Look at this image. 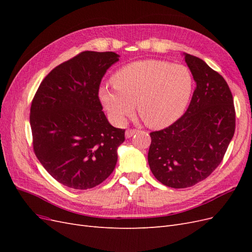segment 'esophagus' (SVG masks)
Wrapping results in <instances>:
<instances>
[{
  "label": "esophagus",
  "instance_id": "34e87169",
  "mask_svg": "<svg viewBox=\"0 0 252 252\" xmlns=\"http://www.w3.org/2000/svg\"><path fill=\"white\" fill-rule=\"evenodd\" d=\"M136 132H138L136 129H127L126 132H125V135H126V138H131V136Z\"/></svg>",
  "mask_w": 252,
  "mask_h": 252
}]
</instances>
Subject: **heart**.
I'll return each instance as SVG.
<instances>
[{
	"instance_id": "1",
	"label": "heart",
	"mask_w": 252,
	"mask_h": 252,
	"mask_svg": "<svg viewBox=\"0 0 252 252\" xmlns=\"http://www.w3.org/2000/svg\"><path fill=\"white\" fill-rule=\"evenodd\" d=\"M114 87L103 86L98 96L112 120L123 124L134 106L148 127L162 129L184 114L193 91L189 68L161 60H144L121 68L112 77Z\"/></svg>"
}]
</instances>
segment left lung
<instances>
[{
  "label": "left lung",
  "mask_w": 252,
  "mask_h": 252,
  "mask_svg": "<svg viewBox=\"0 0 252 252\" xmlns=\"http://www.w3.org/2000/svg\"><path fill=\"white\" fill-rule=\"evenodd\" d=\"M196 87L186 112L150 132L148 163L156 179L171 188L205 180L222 162L235 130V110L224 78L200 58L185 53Z\"/></svg>",
  "instance_id": "1"
}]
</instances>
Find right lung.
Wrapping results in <instances>:
<instances>
[{
    "instance_id": "obj_1",
    "label": "right lung",
    "mask_w": 252,
    "mask_h": 252,
    "mask_svg": "<svg viewBox=\"0 0 252 252\" xmlns=\"http://www.w3.org/2000/svg\"><path fill=\"white\" fill-rule=\"evenodd\" d=\"M119 57L112 51H83L53 68L33 96V151L51 177L69 188H94L116 167L125 129L109 124L98 89Z\"/></svg>"
}]
</instances>
